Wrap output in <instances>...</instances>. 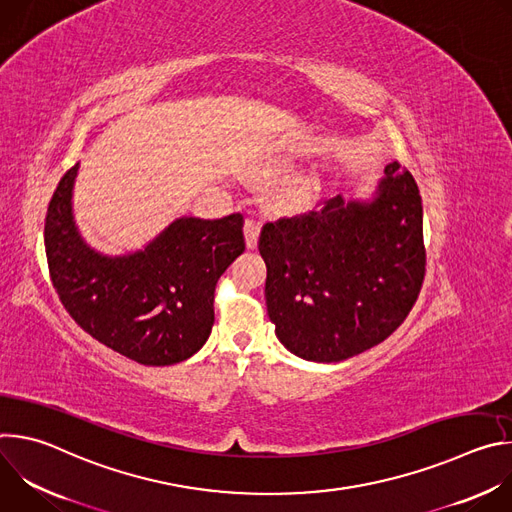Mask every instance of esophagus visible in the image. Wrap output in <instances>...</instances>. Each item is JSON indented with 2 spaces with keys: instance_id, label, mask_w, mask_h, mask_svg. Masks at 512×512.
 <instances>
[{
  "instance_id": "34e87169",
  "label": "esophagus",
  "mask_w": 512,
  "mask_h": 512,
  "mask_svg": "<svg viewBox=\"0 0 512 512\" xmlns=\"http://www.w3.org/2000/svg\"><path fill=\"white\" fill-rule=\"evenodd\" d=\"M259 233H261V221H259V218H247V221H245V239H247V247L249 249L257 247Z\"/></svg>"
}]
</instances>
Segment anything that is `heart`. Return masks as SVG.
<instances>
[{
    "mask_svg": "<svg viewBox=\"0 0 512 512\" xmlns=\"http://www.w3.org/2000/svg\"><path fill=\"white\" fill-rule=\"evenodd\" d=\"M310 192H312L310 178L300 176V178H294V180L285 184V188L281 190V200L289 206H300L308 200Z\"/></svg>",
    "mask_w": 512,
    "mask_h": 512,
    "instance_id": "obj_1",
    "label": "heart"
}]
</instances>
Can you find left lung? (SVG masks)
I'll list each match as a JSON object with an SVG mask.
<instances>
[{
	"label": "left lung",
	"instance_id": "obj_1",
	"mask_svg": "<svg viewBox=\"0 0 512 512\" xmlns=\"http://www.w3.org/2000/svg\"><path fill=\"white\" fill-rule=\"evenodd\" d=\"M265 223V302L279 342L300 358L338 362L389 338L425 277L423 208L415 178L385 168L373 202L322 200Z\"/></svg>",
	"mask_w": 512,
	"mask_h": 512
}]
</instances>
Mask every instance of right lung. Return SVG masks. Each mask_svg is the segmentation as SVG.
Listing matches in <instances>:
<instances>
[{
	"mask_svg": "<svg viewBox=\"0 0 512 512\" xmlns=\"http://www.w3.org/2000/svg\"><path fill=\"white\" fill-rule=\"evenodd\" d=\"M77 170L60 178L44 223L48 271L64 310L95 340L145 367L190 358L210 336L218 279L245 251L243 214L182 216L143 251L105 257L72 223Z\"/></svg>",
	"mask_w": 512,
	"mask_h": 512,
	"instance_id": "obj_1",
	"label": "right lung"
}]
</instances>
